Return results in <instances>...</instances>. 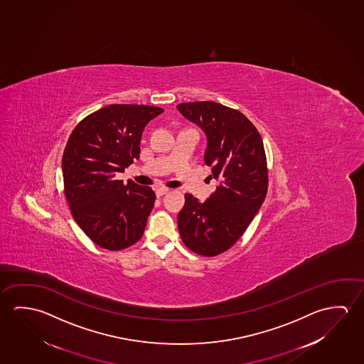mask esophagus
I'll return each instance as SVG.
<instances>
[{
    "instance_id": "34e87169",
    "label": "esophagus",
    "mask_w": 364,
    "mask_h": 364,
    "mask_svg": "<svg viewBox=\"0 0 364 364\" xmlns=\"http://www.w3.org/2000/svg\"><path fill=\"white\" fill-rule=\"evenodd\" d=\"M168 191H170L168 188H157V189H156V196H157V197H162L164 194L168 193Z\"/></svg>"
}]
</instances>
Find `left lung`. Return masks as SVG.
<instances>
[{
  "label": "left lung",
  "instance_id": "1",
  "mask_svg": "<svg viewBox=\"0 0 364 364\" xmlns=\"http://www.w3.org/2000/svg\"><path fill=\"white\" fill-rule=\"evenodd\" d=\"M178 110L207 136L204 161L220 180L204 203L185 194L178 215L185 246L203 257L228 250L244 235L268 191V167L262 136L232 107L215 102H183Z\"/></svg>",
  "mask_w": 364,
  "mask_h": 364
}]
</instances>
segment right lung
Returning a JSON list of instances; mask_svg holds the SVG:
<instances>
[{
    "label": "right lung",
    "instance_id": "obj_1",
    "mask_svg": "<svg viewBox=\"0 0 364 364\" xmlns=\"http://www.w3.org/2000/svg\"><path fill=\"white\" fill-rule=\"evenodd\" d=\"M164 109L113 104L81 120L62 157L65 196L72 215L91 241L118 251L142 237L155 191L117 180L139 157L144 127Z\"/></svg>",
    "mask_w": 364,
    "mask_h": 364
}]
</instances>
